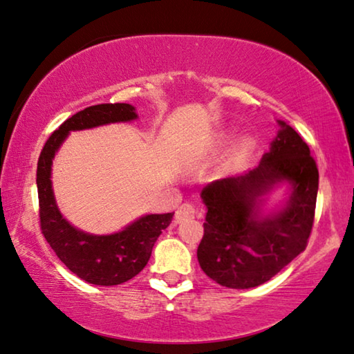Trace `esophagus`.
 I'll list each match as a JSON object with an SVG mask.
<instances>
[{"instance_id": "esophagus-1", "label": "esophagus", "mask_w": 354, "mask_h": 354, "mask_svg": "<svg viewBox=\"0 0 354 354\" xmlns=\"http://www.w3.org/2000/svg\"><path fill=\"white\" fill-rule=\"evenodd\" d=\"M194 213H196L194 205L189 204V202H185V204L178 207V210L176 212V223L188 221V219L194 218Z\"/></svg>"}]
</instances>
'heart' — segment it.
<instances>
[{
    "instance_id": "b5f03b06",
    "label": "heart",
    "mask_w": 354,
    "mask_h": 354,
    "mask_svg": "<svg viewBox=\"0 0 354 354\" xmlns=\"http://www.w3.org/2000/svg\"><path fill=\"white\" fill-rule=\"evenodd\" d=\"M252 147H254L252 141H249V139H246V141H243L240 146H239V150H236V156H239L240 160L241 158H246V156L251 155Z\"/></svg>"
}]
</instances>
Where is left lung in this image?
<instances>
[{"label":"left lung","mask_w":354,"mask_h":354,"mask_svg":"<svg viewBox=\"0 0 354 354\" xmlns=\"http://www.w3.org/2000/svg\"><path fill=\"white\" fill-rule=\"evenodd\" d=\"M254 169L208 183L198 260L204 273L227 288H251L270 281L308 246L314 225L318 169L309 146L290 125ZM291 185V198L273 216L259 215L261 196L276 184Z\"/></svg>","instance_id":"1"}]
</instances>
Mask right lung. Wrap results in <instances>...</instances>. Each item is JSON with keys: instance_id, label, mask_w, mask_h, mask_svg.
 I'll list each match as a JSON object with an SVG mask.
<instances>
[{"instance_id": "right-lung-1", "label": "right lung", "mask_w": 354, "mask_h": 354, "mask_svg": "<svg viewBox=\"0 0 354 354\" xmlns=\"http://www.w3.org/2000/svg\"><path fill=\"white\" fill-rule=\"evenodd\" d=\"M129 103H102L78 111L51 133L37 161L40 230L61 262L72 273L95 286H119L135 277L147 265L161 230L174 213L146 215L111 235H92L78 230L62 218L51 188V163L64 139L73 130H86L111 122L136 119Z\"/></svg>"}]
</instances>
